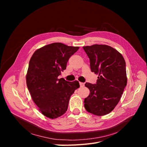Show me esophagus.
Wrapping results in <instances>:
<instances>
[{
    "label": "esophagus",
    "instance_id": "34e87169",
    "mask_svg": "<svg viewBox=\"0 0 147 147\" xmlns=\"http://www.w3.org/2000/svg\"><path fill=\"white\" fill-rule=\"evenodd\" d=\"M79 83H80V86H81V87H82V86H84V83H82V82H79Z\"/></svg>",
    "mask_w": 147,
    "mask_h": 147
}]
</instances>
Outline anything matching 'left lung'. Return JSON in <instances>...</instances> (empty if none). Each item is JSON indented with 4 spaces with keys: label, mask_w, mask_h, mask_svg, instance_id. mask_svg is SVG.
I'll return each mask as SVG.
<instances>
[{
    "label": "left lung",
    "mask_w": 147,
    "mask_h": 147,
    "mask_svg": "<svg viewBox=\"0 0 147 147\" xmlns=\"http://www.w3.org/2000/svg\"><path fill=\"white\" fill-rule=\"evenodd\" d=\"M83 48L90 59L91 72L99 75L96 84H85L90 94L84 99V108L93 115L103 116L115 109L127 84L125 61L121 53L108 45Z\"/></svg>",
    "instance_id": "1"
}]
</instances>
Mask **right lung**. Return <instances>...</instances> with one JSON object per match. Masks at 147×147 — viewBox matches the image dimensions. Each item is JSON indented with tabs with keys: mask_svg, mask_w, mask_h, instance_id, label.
I'll use <instances>...</instances> for the list:
<instances>
[{
	"mask_svg": "<svg viewBox=\"0 0 147 147\" xmlns=\"http://www.w3.org/2000/svg\"><path fill=\"white\" fill-rule=\"evenodd\" d=\"M78 47L53 43L35 51L31 57L26 83L34 103L45 117L55 119L67 110L70 97L80 87L78 81L58 78Z\"/></svg>",
	"mask_w": 147,
	"mask_h": 147,
	"instance_id": "right-lung-1",
	"label": "right lung"
}]
</instances>
